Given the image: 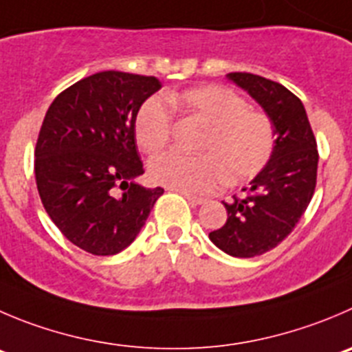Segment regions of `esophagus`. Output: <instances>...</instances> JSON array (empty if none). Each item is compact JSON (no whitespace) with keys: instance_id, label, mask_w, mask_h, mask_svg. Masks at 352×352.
<instances>
[{"instance_id":"obj_1","label":"esophagus","mask_w":352,"mask_h":352,"mask_svg":"<svg viewBox=\"0 0 352 352\" xmlns=\"http://www.w3.org/2000/svg\"><path fill=\"white\" fill-rule=\"evenodd\" d=\"M183 197H185L186 200H188L190 204H193V206H202V204L207 202V199H202V197H197V195H192V193H182Z\"/></svg>"}]
</instances>
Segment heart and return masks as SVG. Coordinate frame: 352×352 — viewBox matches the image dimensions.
Masks as SVG:
<instances>
[{"instance_id":"1","label":"heart","mask_w":352,"mask_h":352,"mask_svg":"<svg viewBox=\"0 0 352 352\" xmlns=\"http://www.w3.org/2000/svg\"><path fill=\"white\" fill-rule=\"evenodd\" d=\"M174 109L199 120L206 131L195 145V157L162 153L150 160L152 182L185 193L212 192L226 182L239 185L256 178L267 166L276 145L271 117L250 109L249 102L224 86L209 85L167 95ZM159 96H150L135 116V138L148 155L166 148L173 131V110Z\"/></svg>"}]
</instances>
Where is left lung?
Returning <instances> with one entry per match:
<instances>
[{
  "label": "left lung",
  "mask_w": 352,
  "mask_h": 352,
  "mask_svg": "<svg viewBox=\"0 0 352 352\" xmlns=\"http://www.w3.org/2000/svg\"><path fill=\"white\" fill-rule=\"evenodd\" d=\"M271 117L276 145L267 166L224 204L228 219L209 239L233 257H254L287 239L309 206L316 188L318 148L302 102L271 79L249 72L228 74Z\"/></svg>",
  "instance_id": "left-lung-1"
}]
</instances>
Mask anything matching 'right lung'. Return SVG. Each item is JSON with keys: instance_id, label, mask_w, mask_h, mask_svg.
<instances>
[{"instance_id": "1", "label": "right lung", "mask_w": 352, "mask_h": 352, "mask_svg": "<svg viewBox=\"0 0 352 352\" xmlns=\"http://www.w3.org/2000/svg\"><path fill=\"white\" fill-rule=\"evenodd\" d=\"M159 88L153 76L96 72L63 89L43 120L34 150L39 197L62 235L93 256L126 249L164 193L135 183L145 173L135 116Z\"/></svg>"}]
</instances>
